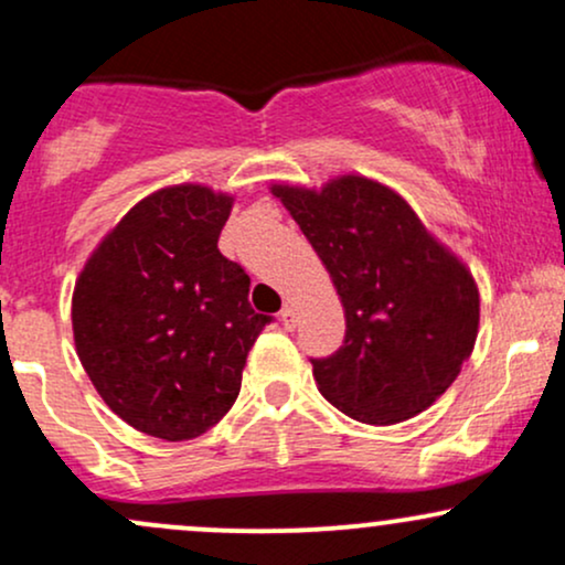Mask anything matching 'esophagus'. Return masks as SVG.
<instances>
[{"label":"esophagus","instance_id":"obj_1","mask_svg":"<svg viewBox=\"0 0 565 565\" xmlns=\"http://www.w3.org/2000/svg\"><path fill=\"white\" fill-rule=\"evenodd\" d=\"M281 323L287 332H291V329L297 327V313H295V305H284L281 308Z\"/></svg>","mask_w":565,"mask_h":565}]
</instances>
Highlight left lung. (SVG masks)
I'll use <instances>...</instances> for the list:
<instances>
[{"label": "left lung", "mask_w": 565, "mask_h": 565, "mask_svg": "<svg viewBox=\"0 0 565 565\" xmlns=\"http://www.w3.org/2000/svg\"><path fill=\"white\" fill-rule=\"evenodd\" d=\"M345 308V340L310 359L329 404L366 425L417 417L457 380L478 337L470 270L387 185L342 174L321 191L274 185Z\"/></svg>", "instance_id": "left-lung-1"}]
</instances>
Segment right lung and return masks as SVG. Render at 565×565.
I'll use <instances>...</instances> for the list:
<instances>
[{"instance_id":"add662e5","label":"right lung","mask_w":565,"mask_h":565,"mask_svg":"<svg viewBox=\"0 0 565 565\" xmlns=\"http://www.w3.org/2000/svg\"><path fill=\"white\" fill-rule=\"evenodd\" d=\"M233 196L206 185L151 193L97 244L76 278L79 361L114 414L146 436L191 440L217 425L270 316L217 249Z\"/></svg>"}]
</instances>
